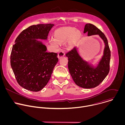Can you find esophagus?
I'll use <instances>...</instances> for the list:
<instances>
[{"instance_id": "obj_1", "label": "esophagus", "mask_w": 125, "mask_h": 125, "mask_svg": "<svg viewBox=\"0 0 125 125\" xmlns=\"http://www.w3.org/2000/svg\"><path fill=\"white\" fill-rule=\"evenodd\" d=\"M65 55V52L64 51L61 50L60 51L59 53H58V57L59 58H61V57H63V56H64Z\"/></svg>"}]
</instances>
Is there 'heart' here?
<instances>
[{
	"label": "heart",
	"instance_id": "b5f03b06",
	"mask_svg": "<svg viewBox=\"0 0 125 125\" xmlns=\"http://www.w3.org/2000/svg\"><path fill=\"white\" fill-rule=\"evenodd\" d=\"M55 40H52L51 43L56 47L58 43H64L69 40V46L71 47L79 41L81 36L80 31L74 28H67L57 30L55 32Z\"/></svg>",
	"mask_w": 125,
	"mask_h": 125
}]
</instances>
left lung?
I'll list each match as a JSON object with an SVG mask.
<instances>
[{"label": "left lung", "instance_id": "left-lung-1", "mask_svg": "<svg viewBox=\"0 0 125 125\" xmlns=\"http://www.w3.org/2000/svg\"><path fill=\"white\" fill-rule=\"evenodd\" d=\"M86 32L87 35L98 34L105 44L104 55L98 67L95 69L91 67L81 58L75 47L67 52L66 56L68 57L69 72L75 83L83 88H91L98 86L108 74L111 51L105 34L96 27L86 24L83 32Z\"/></svg>", "mask_w": 125, "mask_h": 125}]
</instances>
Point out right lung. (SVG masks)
I'll return each instance as SVG.
<instances>
[{"label":"right lung","mask_w":125,"mask_h":125,"mask_svg":"<svg viewBox=\"0 0 125 125\" xmlns=\"http://www.w3.org/2000/svg\"><path fill=\"white\" fill-rule=\"evenodd\" d=\"M52 24L31 26L17 37L13 45L10 64L19 84L38 92L47 84L58 61L57 53L46 52V46L35 39L46 40Z\"/></svg>","instance_id":"add662e5"}]
</instances>
